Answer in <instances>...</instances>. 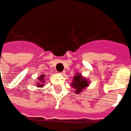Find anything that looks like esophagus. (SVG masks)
Segmentation results:
<instances>
[{"instance_id":"1","label":"esophagus","mask_w":131,"mask_h":131,"mask_svg":"<svg viewBox=\"0 0 131 131\" xmlns=\"http://www.w3.org/2000/svg\"><path fill=\"white\" fill-rule=\"evenodd\" d=\"M60 74H65V71H63V72H60Z\"/></svg>"}]
</instances>
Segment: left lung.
I'll use <instances>...</instances> for the list:
<instances>
[{"label":"left lung","mask_w":131,"mask_h":131,"mask_svg":"<svg viewBox=\"0 0 131 131\" xmlns=\"http://www.w3.org/2000/svg\"><path fill=\"white\" fill-rule=\"evenodd\" d=\"M88 83L89 82L88 80L83 77L81 74L77 73V74L73 78V80L71 83V86L75 89L74 92L77 94L83 91V89L87 88L88 86Z\"/></svg>","instance_id":"obj_1"}]
</instances>
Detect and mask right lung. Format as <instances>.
Wrapping results in <instances>:
<instances>
[{
    "label": "right lung",
    "instance_id": "1",
    "mask_svg": "<svg viewBox=\"0 0 131 131\" xmlns=\"http://www.w3.org/2000/svg\"><path fill=\"white\" fill-rule=\"evenodd\" d=\"M44 78H45V74H41L40 77H38V83H36V86L37 87H38V88H41V87H43V84L44 83V82H45V79H44Z\"/></svg>",
    "mask_w": 131,
    "mask_h": 131
}]
</instances>
